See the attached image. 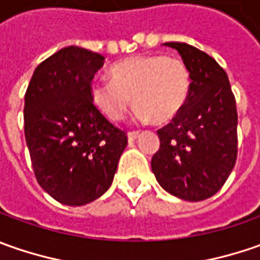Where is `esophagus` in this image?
<instances>
[{
    "instance_id": "34e87169",
    "label": "esophagus",
    "mask_w": 260,
    "mask_h": 260,
    "mask_svg": "<svg viewBox=\"0 0 260 260\" xmlns=\"http://www.w3.org/2000/svg\"><path fill=\"white\" fill-rule=\"evenodd\" d=\"M127 136H128V142H133V140H136V137L139 136V132H128Z\"/></svg>"
}]
</instances>
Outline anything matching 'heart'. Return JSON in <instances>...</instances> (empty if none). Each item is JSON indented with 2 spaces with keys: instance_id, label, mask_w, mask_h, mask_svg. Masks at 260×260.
<instances>
[{
  "instance_id": "heart-1",
  "label": "heart",
  "mask_w": 260,
  "mask_h": 260,
  "mask_svg": "<svg viewBox=\"0 0 260 260\" xmlns=\"http://www.w3.org/2000/svg\"><path fill=\"white\" fill-rule=\"evenodd\" d=\"M110 75L113 81L94 79L89 94L96 108L114 121L121 120L135 101L139 120L168 123L181 113L189 96L191 74L175 56L127 57L111 68Z\"/></svg>"
}]
</instances>
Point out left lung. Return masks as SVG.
Listing matches in <instances>:
<instances>
[{
  "instance_id": "obj_1",
  "label": "left lung",
  "mask_w": 260,
  "mask_h": 260,
  "mask_svg": "<svg viewBox=\"0 0 260 260\" xmlns=\"http://www.w3.org/2000/svg\"><path fill=\"white\" fill-rule=\"evenodd\" d=\"M191 74L189 96L181 113L157 130L159 150L152 171L169 194L207 200L224 185L237 159L236 98L225 71L194 46L169 42Z\"/></svg>"
}]
</instances>
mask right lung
<instances>
[{
    "label": "right lung",
    "instance_id": "obj_1",
    "mask_svg": "<svg viewBox=\"0 0 260 260\" xmlns=\"http://www.w3.org/2000/svg\"><path fill=\"white\" fill-rule=\"evenodd\" d=\"M104 56L60 49L36 68L24 96V135L36 179L56 201L84 205L113 182L127 146L124 130L91 100L89 86Z\"/></svg>",
    "mask_w": 260,
    "mask_h": 260
}]
</instances>
